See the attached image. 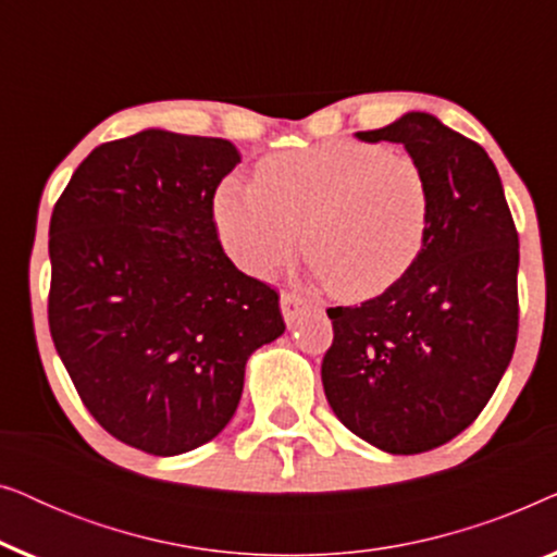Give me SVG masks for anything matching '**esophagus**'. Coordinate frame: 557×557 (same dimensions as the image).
Segmentation results:
<instances>
[{
	"label": "esophagus",
	"instance_id": "1",
	"mask_svg": "<svg viewBox=\"0 0 557 557\" xmlns=\"http://www.w3.org/2000/svg\"><path fill=\"white\" fill-rule=\"evenodd\" d=\"M314 309H317L314 304L301 299V296L288 294V292L281 294V311H284V319L288 326H294L296 322H299L301 314H307V311H314Z\"/></svg>",
	"mask_w": 557,
	"mask_h": 557
}]
</instances>
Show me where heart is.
Here are the masks:
<instances>
[{"label": "heart", "mask_w": 557, "mask_h": 557, "mask_svg": "<svg viewBox=\"0 0 557 557\" xmlns=\"http://www.w3.org/2000/svg\"><path fill=\"white\" fill-rule=\"evenodd\" d=\"M429 172L408 151L332 139L258 162L253 182L225 180L215 195L223 248L250 276H271L296 253L314 261L339 299L385 294L429 240Z\"/></svg>", "instance_id": "1"}]
</instances>
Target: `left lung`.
<instances>
[{
  "label": "left lung",
  "mask_w": 557,
  "mask_h": 557,
  "mask_svg": "<svg viewBox=\"0 0 557 557\" xmlns=\"http://www.w3.org/2000/svg\"><path fill=\"white\" fill-rule=\"evenodd\" d=\"M395 141L429 172V240L398 284L360 307H332L324 395L355 436L387 454H423L482 413L512 360L520 240L497 166L431 113L357 132Z\"/></svg>",
  "instance_id": "left-lung-1"
}]
</instances>
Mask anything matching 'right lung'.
<instances>
[{
	"mask_svg": "<svg viewBox=\"0 0 557 557\" xmlns=\"http://www.w3.org/2000/svg\"><path fill=\"white\" fill-rule=\"evenodd\" d=\"M235 144L147 128L83 159L50 218L48 322L83 406L121 444L174 456L231 421L278 294L233 265L212 200Z\"/></svg>",
	"mask_w": 557,
	"mask_h": 557,
	"instance_id": "right-lung-1",
	"label": "right lung"
}]
</instances>
